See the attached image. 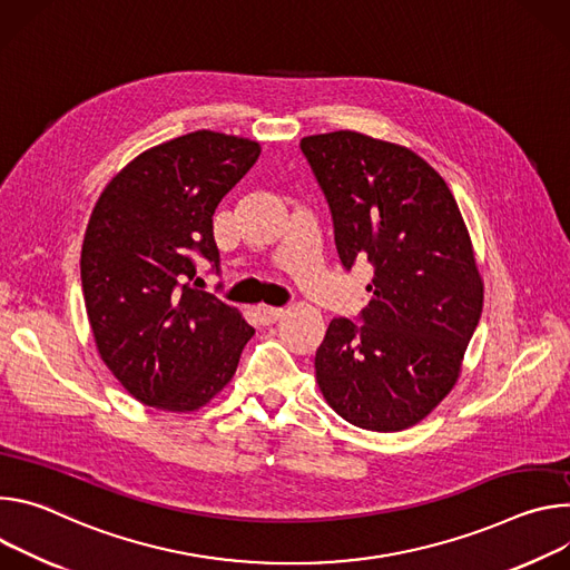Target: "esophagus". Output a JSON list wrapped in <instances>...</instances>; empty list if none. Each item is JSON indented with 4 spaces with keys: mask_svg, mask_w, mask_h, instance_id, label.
<instances>
[{
    "mask_svg": "<svg viewBox=\"0 0 570 570\" xmlns=\"http://www.w3.org/2000/svg\"><path fill=\"white\" fill-rule=\"evenodd\" d=\"M256 312H258V317H261V322H263L265 326L276 324V322L283 317V314H285L283 307H274V305H267V303H258V305H256Z\"/></svg>",
    "mask_w": 570,
    "mask_h": 570,
    "instance_id": "34e87169",
    "label": "esophagus"
}]
</instances>
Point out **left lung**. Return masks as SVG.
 Returning <instances> with one entry per match:
<instances>
[{"instance_id":"obj_1","label":"left lung","mask_w":570,"mask_h":570,"mask_svg":"<svg viewBox=\"0 0 570 570\" xmlns=\"http://www.w3.org/2000/svg\"><path fill=\"white\" fill-rule=\"evenodd\" d=\"M301 149L328 199L346 269L375 267L362 326L333 320L314 357L326 403L348 423L399 432L455 387L484 303L458 202L412 149L357 131Z\"/></svg>"}]
</instances>
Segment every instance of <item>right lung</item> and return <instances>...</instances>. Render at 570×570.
I'll use <instances>...</instances> for the list:
<instances>
[{"mask_svg": "<svg viewBox=\"0 0 570 570\" xmlns=\"http://www.w3.org/2000/svg\"><path fill=\"white\" fill-rule=\"evenodd\" d=\"M261 142L195 131L124 165L99 195L81 248L95 346L142 405L197 412L233 381L253 331L237 307L189 285L219 267L213 215Z\"/></svg>", "mask_w": 570, "mask_h": 570, "instance_id": "1", "label": "right lung"}]
</instances>
